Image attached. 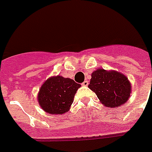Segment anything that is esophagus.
Masks as SVG:
<instances>
[{
	"mask_svg": "<svg viewBox=\"0 0 152 152\" xmlns=\"http://www.w3.org/2000/svg\"><path fill=\"white\" fill-rule=\"evenodd\" d=\"M88 84H89V82H88V81H87V80H85L84 82H83L82 83L83 86H87V85H88Z\"/></svg>",
	"mask_w": 152,
	"mask_h": 152,
	"instance_id": "34e87169",
	"label": "esophagus"
}]
</instances>
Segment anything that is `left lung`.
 <instances>
[{
	"label": "left lung",
	"instance_id": "1",
	"mask_svg": "<svg viewBox=\"0 0 152 152\" xmlns=\"http://www.w3.org/2000/svg\"><path fill=\"white\" fill-rule=\"evenodd\" d=\"M88 87L105 107L115 108L125 104L131 94V83L128 78L115 70L97 69L91 74Z\"/></svg>",
	"mask_w": 152,
	"mask_h": 152
}]
</instances>
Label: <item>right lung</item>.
<instances>
[{
  "instance_id": "1",
  "label": "right lung",
  "mask_w": 152,
  "mask_h": 152,
  "mask_svg": "<svg viewBox=\"0 0 152 152\" xmlns=\"http://www.w3.org/2000/svg\"><path fill=\"white\" fill-rule=\"evenodd\" d=\"M81 85L61 76H50L42 84L38 92L39 105L47 113L61 115L69 112L76 91Z\"/></svg>"
}]
</instances>
